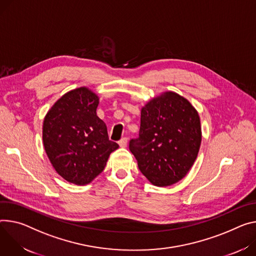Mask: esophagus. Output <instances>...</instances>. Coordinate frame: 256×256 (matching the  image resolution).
<instances>
[{
  "instance_id": "34e87169",
  "label": "esophagus",
  "mask_w": 256,
  "mask_h": 256,
  "mask_svg": "<svg viewBox=\"0 0 256 256\" xmlns=\"http://www.w3.org/2000/svg\"><path fill=\"white\" fill-rule=\"evenodd\" d=\"M126 144H128V138H122L120 140L118 141V145L120 146V147H122V148H124V147H126Z\"/></svg>"
}]
</instances>
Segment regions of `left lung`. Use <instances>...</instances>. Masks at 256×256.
<instances>
[{"label": "left lung", "instance_id": "left-lung-1", "mask_svg": "<svg viewBox=\"0 0 256 256\" xmlns=\"http://www.w3.org/2000/svg\"><path fill=\"white\" fill-rule=\"evenodd\" d=\"M201 140L197 110L187 99L168 90L142 107L140 132L130 140V150L151 184L168 187L188 174Z\"/></svg>", "mask_w": 256, "mask_h": 256}]
</instances>
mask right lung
<instances>
[{
	"instance_id": "1",
	"label": "right lung",
	"mask_w": 256,
	"mask_h": 256,
	"mask_svg": "<svg viewBox=\"0 0 256 256\" xmlns=\"http://www.w3.org/2000/svg\"><path fill=\"white\" fill-rule=\"evenodd\" d=\"M98 105L96 92L80 86L58 99L44 118V151L57 174L69 182L90 184L118 148L97 116Z\"/></svg>"
}]
</instances>
